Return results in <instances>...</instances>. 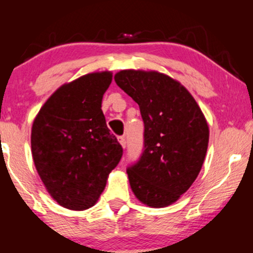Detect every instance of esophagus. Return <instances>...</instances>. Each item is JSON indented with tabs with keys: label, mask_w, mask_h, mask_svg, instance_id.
<instances>
[{
	"label": "esophagus",
	"mask_w": 253,
	"mask_h": 253,
	"mask_svg": "<svg viewBox=\"0 0 253 253\" xmlns=\"http://www.w3.org/2000/svg\"><path fill=\"white\" fill-rule=\"evenodd\" d=\"M119 143H120L121 144V146H123L124 147V149H125V147H126V138H125V136H120V138H119Z\"/></svg>",
	"instance_id": "obj_1"
}]
</instances>
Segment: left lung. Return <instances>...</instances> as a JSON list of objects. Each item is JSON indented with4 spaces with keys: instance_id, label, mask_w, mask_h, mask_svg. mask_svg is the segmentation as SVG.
<instances>
[{
    "instance_id": "left-lung-1",
    "label": "left lung",
    "mask_w": 253,
    "mask_h": 253,
    "mask_svg": "<svg viewBox=\"0 0 253 253\" xmlns=\"http://www.w3.org/2000/svg\"><path fill=\"white\" fill-rule=\"evenodd\" d=\"M115 82L140 108L144 151L127 168L136 199L152 208L172 205L200 173L210 128L199 104L181 83L157 71L123 70Z\"/></svg>"
}]
</instances>
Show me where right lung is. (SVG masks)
<instances>
[{
	"mask_svg": "<svg viewBox=\"0 0 253 253\" xmlns=\"http://www.w3.org/2000/svg\"><path fill=\"white\" fill-rule=\"evenodd\" d=\"M112 72H92L57 89L32 126L36 169L54 201L72 211L97 202L123 147L110 133L101 104Z\"/></svg>",
	"mask_w": 253,
	"mask_h": 253,
	"instance_id": "1",
	"label": "right lung"
}]
</instances>
